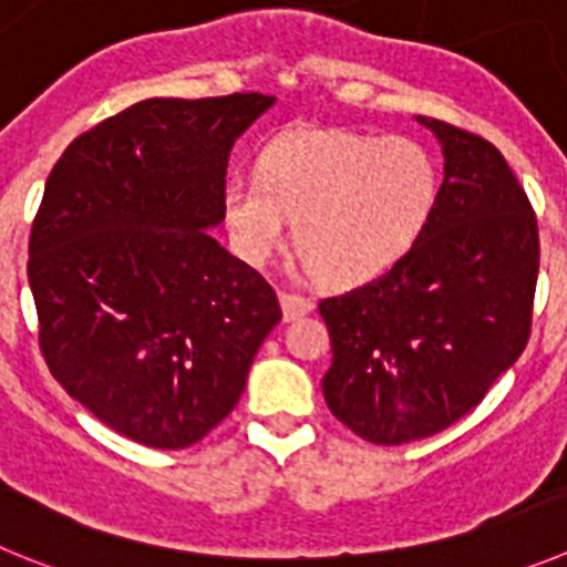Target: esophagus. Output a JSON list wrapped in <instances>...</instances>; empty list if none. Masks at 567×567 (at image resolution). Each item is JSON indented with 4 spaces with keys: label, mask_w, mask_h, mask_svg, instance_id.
Wrapping results in <instances>:
<instances>
[{
    "label": "esophagus",
    "mask_w": 567,
    "mask_h": 567,
    "mask_svg": "<svg viewBox=\"0 0 567 567\" xmlns=\"http://www.w3.org/2000/svg\"><path fill=\"white\" fill-rule=\"evenodd\" d=\"M279 305H282L285 321H293V319H299V316H305L313 310V302H310V299H305V296H299V293H288V290H282V293H279Z\"/></svg>",
    "instance_id": "34e87169"
}]
</instances>
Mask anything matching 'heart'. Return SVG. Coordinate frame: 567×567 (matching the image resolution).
Here are the masks:
<instances>
[{
	"instance_id": "1",
	"label": "heart",
	"mask_w": 567,
	"mask_h": 567,
	"mask_svg": "<svg viewBox=\"0 0 567 567\" xmlns=\"http://www.w3.org/2000/svg\"><path fill=\"white\" fill-rule=\"evenodd\" d=\"M441 169L421 141L299 126L259 155V177L223 186V223L231 248L262 265L288 239L305 268L330 285L379 277L430 226Z\"/></svg>"
}]
</instances>
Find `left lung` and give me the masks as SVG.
<instances>
[{
  "label": "left lung",
  "mask_w": 567,
  "mask_h": 567,
  "mask_svg": "<svg viewBox=\"0 0 567 567\" xmlns=\"http://www.w3.org/2000/svg\"><path fill=\"white\" fill-rule=\"evenodd\" d=\"M443 183L415 246L379 279L321 299L330 412L359 437L401 446L481 404L532 330L539 237L532 203L488 141L417 115Z\"/></svg>",
  "instance_id": "left-lung-1"
}]
</instances>
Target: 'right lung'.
<instances>
[{
  "label": "right lung",
  "mask_w": 567,
  "mask_h": 567,
  "mask_svg": "<svg viewBox=\"0 0 567 567\" xmlns=\"http://www.w3.org/2000/svg\"><path fill=\"white\" fill-rule=\"evenodd\" d=\"M274 104L262 93L137 101L50 172L28 262L44 361L130 441H203L282 319L271 285L212 237L231 146Z\"/></svg>",
  "instance_id": "obj_1"
}]
</instances>
